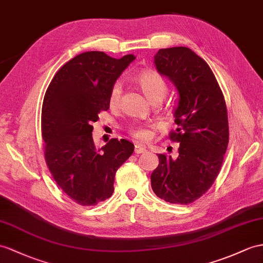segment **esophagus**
Segmentation results:
<instances>
[{
    "mask_svg": "<svg viewBox=\"0 0 263 263\" xmlns=\"http://www.w3.org/2000/svg\"><path fill=\"white\" fill-rule=\"evenodd\" d=\"M146 152V148L143 145H135V153L136 154H143Z\"/></svg>",
    "mask_w": 263,
    "mask_h": 263,
    "instance_id": "obj_1",
    "label": "esophagus"
}]
</instances>
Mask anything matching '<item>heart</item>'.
<instances>
[{"mask_svg": "<svg viewBox=\"0 0 263 263\" xmlns=\"http://www.w3.org/2000/svg\"><path fill=\"white\" fill-rule=\"evenodd\" d=\"M139 87L146 95V97L151 101L156 99H163L167 92V85L165 80L157 72L153 70H147V71L140 72L136 78ZM121 91H123V86L119 81L115 82L109 92V101L110 107L115 108L119 105ZM130 133L134 137L140 140H147L152 136V129L145 125H134L130 127Z\"/></svg>", "mask_w": 263, "mask_h": 263, "instance_id": "1", "label": "heart"}]
</instances>
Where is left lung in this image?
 Masks as SVG:
<instances>
[{
	"instance_id": "left-lung-1",
	"label": "left lung",
	"mask_w": 263,
	"mask_h": 263,
	"mask_svg": "<svg viewBox=\"0 0 263 263\" xmlns=\"http://www.w3.org/2000/svg\"><path fill=\"white\" fill-rule=\"evenodd\" d=\"M154 63L177 89V128L170 137L180 148L175 159L159 154L152 189L166 202L190 204L212 186L222 166L229 143L226 100L212 70L191 49H159Z\"/></svg>"
}]
</instances>
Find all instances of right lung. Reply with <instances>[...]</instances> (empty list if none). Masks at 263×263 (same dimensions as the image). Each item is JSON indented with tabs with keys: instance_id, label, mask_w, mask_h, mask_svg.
<instances>
[{
	"instance_id": "1",
	"label": "right lung",
	"mask_w": 263,
	"mask_h": 263,
	"mask_svg": "<svg viewBox=\"0 0 263 263\" xmlns=\"http://www.w3.org/2000/svg\"><path fill=\"white\" fill-rule=\"evenodd\" d=\"M134 60L133 54L115 59L101 51L80 53L59 69L44 95V157L59 187L80 205L111 196L116 172L134 152V144L116 138L97 148L91 126L109 109L110 89Z\"/></svg>"
}]
</instances>
